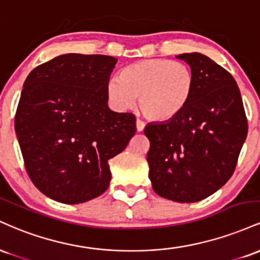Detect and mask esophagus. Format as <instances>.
Segmentation results:
<instances>
[{"instance_id":"esophagus-1","label":"esophagus","mask_w":260,"mask_h":260,"mask_svg":"<svg viewBox=\"0 0 260 260\" xmlns=\"http://www.w3.org/2000/svg\"><path fill=\"white\" fill-rule=\"evenodd\" d=\"M136 126H137V131H138V132H143V131H144L145 123H144V122H143V121L137 120V122H136Z\"/></svg>"}]
</instances>
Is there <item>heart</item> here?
I'll return each mask as SVG.
<instances>
[{"instance_id":"obj_1","label":"heart","mask_w":260,"mask_h":260,"mask_svg":"<svg viewBox=\"0 0 260 260\" xmlns=\"http://www.w3.org/2000/svg\"><path fill=\"white\" fill-rule=\"evenodd\" d=\"M194 77L187 64L166 58H147L121 71L107 82L106 95L117 111L132 109L153 121H169L183 111L192 96Z\"/></svg>"}]
</instances>
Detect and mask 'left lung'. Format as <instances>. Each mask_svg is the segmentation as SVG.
Listing matches in <instances>:
<instances>
[{
	"instance_id": "obj_1",
	"label": "left lung",
	"mask_w": 260,
	"mask_h": 260,
	"mask_svg": "<svg viewBox=\"0 0 260 260\" xmlns=\"http://www.w3.org/2000/svg\"><path fill=\"white\" fill-rule=\"evenodd\" d=\"M176 57L189 64L194 88L180 115L145 127L149 178L162 198L194 203L230 180L248 124L240 89L225 68L199 52Z\"/></svg>"
}]
</instances>
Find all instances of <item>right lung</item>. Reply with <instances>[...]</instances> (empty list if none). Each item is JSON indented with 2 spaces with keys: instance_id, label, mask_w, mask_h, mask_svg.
<instances>
[{
  "instance_id": "add662e5",
  "label": "right lung",
  "mask_w": 260,
  "mask_h": 260,
  "mask_svg": "<svg viewBox=\"0 0 260 260\" xmlns=\"http://www.w3.org/2000/svg\"><path fill=\"white\" fill-rule=\"evenodd\" d=\"M117 58L66 53L38 66L23 85L16 133L35 187L53 201L79 204L103 194L109 160L136 134L133 113L107 105Z\"/></svg>"
}]
</instances>
